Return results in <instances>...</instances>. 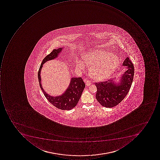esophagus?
I'll list each match as a JSON object with an SVG mask.
<instances>
[{"mask_svg": "<svg viewBox=\"0 0 160 160\" xmlns=\"http://www.w3.org/2000/svg\"><path fill=\"white\" fill-rule=\"evenodd\" d=\"M84 81H85V82H86V85H87V86H90V85H91V82L90 81L86 79H85Z\"/></svg>", "mask_w": 160, "mask_h": 160, "instance_id": "34e87169", "label": "esophagus"}]
</instances>
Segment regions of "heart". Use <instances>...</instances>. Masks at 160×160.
Returning a JSON list of instances; mask_svg holds the SVG:
<instances>
[{"label": "heart", "mask_w": 160, "mask_h": 160, "mask_svg": "<svg viewBox=\"0 0 160 160\" xmlns=\"http://www.w3.org/2000/svg\"><path fill=\"white\" fill-rule=\"evenodd\" d=\"M84 61L88 65H92L90 69V74L97 80L108 78L115 71L120 64L118 57L102 50H95L89 53L84 57ZM76 65L80 70L85 68V64L82 61L78 62Z\"/></svg>", "instance_id": "1"}]
</instances>
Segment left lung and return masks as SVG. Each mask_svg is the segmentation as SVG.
I'll use <instances>...</instances> for the list:
<instances>
[{"label": "left lung", "mask_w": 160, "mask_h": 160, "mask_svg": "<svg viewBox=\"0 0 160 160\" xmlns=\"http://www.w3.org/2000/svg\"><path fill=\"white\" fill-rule=\"evenodd\" d=\"M122 65L128 67V70L122 76L118 84L114 83L113 79L95 82L97 88L96 97L103 106L112 108L117 105L129 91L134 78V66L128 57L124 60Z\"/></svg>", "instance_id": "obj_1"}]
</instances>
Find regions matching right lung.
<instances>
[{
    "label": "right lung",
    "instance_id": "1",
    "mask_svg": "<svg viewBox=\"0 0 160 160\" xmlns=\"http://www.w3.org/2000/svg\"><path fill=\"white\" fill-rule=\"evenodd\" d=\"M63 48L54 49L49 54L45 57L39 69L38 72L39 86L43 91L45 97L49 102L58 109L62 110H70L75 107L78 102L81 96L82 93L85 88V84L81 78H72L71 80L70 85L67 88V90L61 96L52 97L46 93L41 83L40 72L43 67V64L49 60H53L62 51Z\"/></svg>",
    "mask_w": 160,
    "mask_h": 160
}]
</instances>
